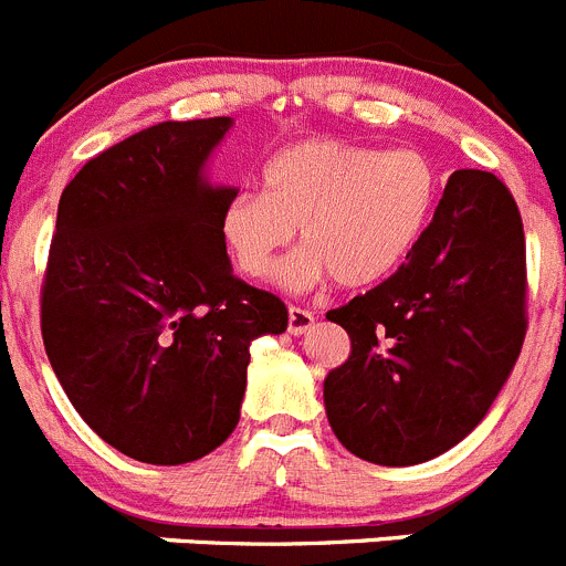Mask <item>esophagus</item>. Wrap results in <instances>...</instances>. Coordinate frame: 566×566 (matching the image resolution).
<instances>
[{"mask_svg":"<svg viewBox=\"0 0 566 566\" xmlns=\"http://www.w3.org/2000/svg\"><path fill=\"white\" fill-rule=\"evenodd\" d=\"M314 327V314L303 308H289V333L292 336H303Z\"/></svg>","mask_w":566,"mask_h":566,"instance_id":"esophagus-1","label":"esophagus"}]
</instances>
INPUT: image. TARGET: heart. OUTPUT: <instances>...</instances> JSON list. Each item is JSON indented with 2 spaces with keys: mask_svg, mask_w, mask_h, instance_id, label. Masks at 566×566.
I'll return each instance as SVG.
<instances>
[{
  "mask_svg": "<svg viewBox=\"0 0 566 566\" xmlns=\"http://www.w3.org/2000/svg\"><path fill=\"white\" fill-rule=\"evenodd\" d=\"M439 175L417 149L380 153L342 138H305L263 166V191H239L222 211L235 266L261 277L300 228L303 250L274 269V283L369 289L417 247Z\"/></svg>",
  "mask_w": 566,
  "mask_h": 566,
  "instance_id": "obj_1",
  "label": "heart"
}]
</instances>
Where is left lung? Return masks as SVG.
Wrapping results in <instances>:
<instances>
[{"label":"left lung","mask_w":566,"mask_h":566,"mask_svg":"<svg viewBox=\"0 0 566 566\" xmlns=\"http://www.w3.org/2000/svg\"><path fill=\"white\" fill-rule=\"evenodd\" d=\"M327 319L349 336V358L325 378L344 448L380 467L455 448L525 338V233L509 188L489 171H453L406 263Z\"/></svg>","instance_id":"left-lung-1"}]
</instances>
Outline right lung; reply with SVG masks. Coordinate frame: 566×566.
Instances as JSON below:
<instances>
[{"label":"right lung","mask_w":566,"mask_h":566,"mask_svg":"<svg viewBox=\"0 0 566 566\" xmlns=\"http://www.w3.org/2000/svg\"><path fill=\"white\" fill-rule=\"evenodd\" d=\"M230 116L164 122L91 158L63 188L41 333L91 430L144 464L175 467L235 430L250 344L286 331L274 294L230 266L208 160Z\"/></svg>","instance_id":"right-lung-1"}]
</instances>
